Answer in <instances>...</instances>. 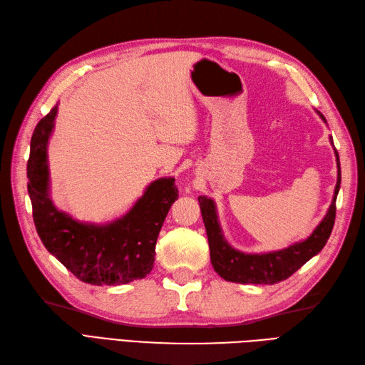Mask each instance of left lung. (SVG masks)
Wrapping results in <instances>:
<instances>
[{"instance_id": "8db88e82", "label": "left lung", "mask_w": 365, "mask_h": 365, "mask_svg": "<svg viewBox=\"0 0 365 365\" xmlns=\"http://www.w3.org/2000/svg\"><path fill=\"white\" fill-rule=\"evenodd\" d=\"M317 114L327 123V120L321 112H317ZM330 140L333 143V138ZM334 154L336 162H338V182H336L334 195L329 211H327L325 217L316 227L310 237L302 242H296V244L284 250L262 255H245L242 251L235 250L222 235L216 203L212 202V199L200 195L199 203L205 228H207L211 264L220 277L230 280V282L239 284L273 285L288 279L305 262H308L313 256L319 253L331 235L336 217V197H338L341 188V165L336 149Z\"/></svg>"}]
</instances>
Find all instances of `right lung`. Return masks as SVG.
Returning a JSON list of instances; mask_svg holds the SVG:
<instances>
[{
  "mask_svg": "<svg viewBox=\"0 0 365 365\" xmlns=\"http://www.w3.org/2000/svg\"><path fill=\"white\" fill-rule=\"evenodd\" d=\"M58 108L36 125L27 160V191L36 232L46 250L91 285H120L151 273L155 244L171 205L179 197L173 177L148 185L123 217L105 225L78 222L55 208L49 195L48 142Z\"/></svg>",
  "mask_w": 365,
  "mask_h": 365,
  "instance_id": "right-lung-1",
  "label": "right lung"
}]
</instances>
